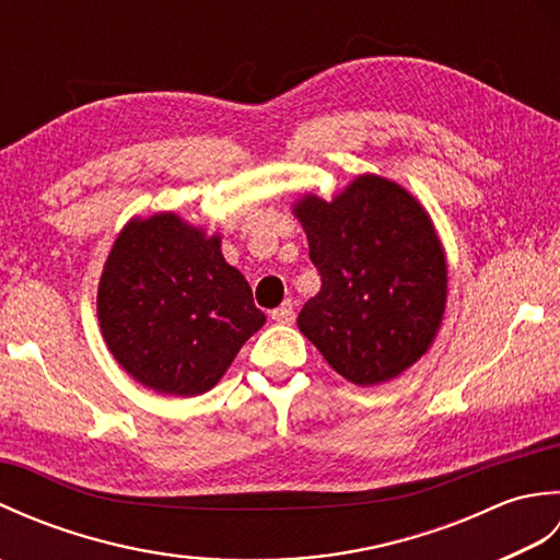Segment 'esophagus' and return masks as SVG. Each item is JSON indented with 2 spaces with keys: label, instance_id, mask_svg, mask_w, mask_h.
<instances>
[{
  "label": "esophagus",
  "instance_id": "obj_1",
  "mask_svg": "<svg viewBox=\"0 0 560 560\" xmlns=\"http://www.w3.org/2000/svg\"><path fill=\"white\" fill-rule=\"evenodd\" d=\"M271 319L279 325H291L295 319V311H293V303L291 301H283L277 311H271Z\"/></svg>",
  "mask_w": 560,
  "mask_h": 560
}]
</instances>
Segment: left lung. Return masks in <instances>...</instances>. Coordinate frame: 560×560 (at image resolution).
<instances>
[{"instance_id": "left-lung-1", "label": "left lung", "mask_w": 560, "mask_h": 560, "mask_svg": "<svg viewBox=\"0 0 560 560\" xmlns=\"http://www.w3.org/2000/svg\"><path fill=\"white\" fill-rule=\"evenodd\" d=\"M323 289L299 329L349 383L371 387L433 347L447 305V259L431 213L407 187L363 173L329 201H293Z\"/></svg>"}]
</instances>
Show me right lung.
<instances>
[{
  "instance_id": "right-lung-1",
  "label": "right lung",
  "mask_w": 560,
  "mask_h": 560,
  "mask_svg": "<svg viewBox=\"0 0 560 560\" xmlns=\"http://www.w3.org/2000/svg\"><path fill=\"white\" fill-rule=\"evenodd\" d=\"M98 325L113 359L168 397L205 395L267 323L249 283L221 253V233L173 211L117 233L98 281Z\"/></svg>"
}]
</instances>
